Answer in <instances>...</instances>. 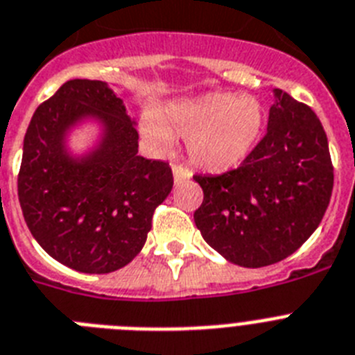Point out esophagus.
I'll return each instance as SVG.
<instances>
[{
  "mask_svg": "<svg viewBox=\"0 0 355 355\" xmlns=\"http://www.w3.org/2000/svg\"><path fill=\"white\" fill-rule=\"evenodd\" d=\"M172 175H174V183H181V181L189 180L190 172L181 165H172Z\"/></svg>",
  "mask_w": 355,
  "mask_h": 355,
  "instance_id": "esophagus-1",
  "label": "esophagus"
}]
</instances>
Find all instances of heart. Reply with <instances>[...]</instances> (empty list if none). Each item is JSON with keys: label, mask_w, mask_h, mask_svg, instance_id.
<instances>
[{"label": "heart", "mask_w": 355, "mask_h": 355, "mask_svg": "<svg viewBox=\"0 0 355 355\" xmlns=\"http://www.w3.org/2000/svg\"><path fill=\"white\" fill-rule=\"evenodd\" d=\"M264 123L266 109L255 96L211 91L172 102L163 118L144 114L140 129L159 153L171 150L174 136L187 138L193 166L208 174H228L250 159Z\"/></svg>", "instance_id": "obj_1"}]
</instances>
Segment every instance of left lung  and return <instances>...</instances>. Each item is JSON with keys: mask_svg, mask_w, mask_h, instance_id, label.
<instances>
[{"mask_svg": "<svg viewBox=\"0 0 355 355\" xmlns=\"http://www.w3.org/2000/svg\"><path fill=\"white\" fill-rule=\"evenodd\" d=\"M268 131L246 163L196 175L205 199L193 214L202 239L232 264L264 268L293 255L320 226L334 172L316 113L272 89Z\"/></svg>", "mask_w": 355, "mask_h": 355, "instance_id": "8db88e82", "label": "left lung"}]
</instances>
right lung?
I'll return each mask as SVG.
<instances>
[{
	"mask_svg": "<svg viewBox=\"0 0 355 355\" xmlns=\"http://www.w3.org/2000/svg\"><path fill=\"white\" fill-rule=\"evenodd\" d=\"M80 130L90 141L75 149ZM172 184L165 162L138 156L136 120L107 83L69 80L33 113L17 196L33 239L60 264L89 275L129 264Z\"/></svg>",
	"mask_w": 355,
	"mask_h": 355,
	"instance_id": "obj_1",
	"label": "right lung"
}]
</instances>
